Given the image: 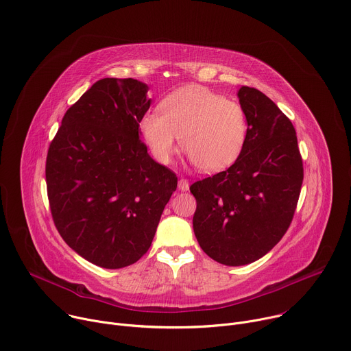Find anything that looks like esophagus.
<instances>
[{
	"mask_svg": "<svg viewBox=\"0 0 351 351\" xmlns=\"http://www.w3.org/2000/svg\"><path fill=\"white\" fill-rule=\"evenodd\" d=\"M178 189H180V191H184V192L189 189V182H188L186 178H181V180L178 181Z\"/></svg>",
	"mask_w": 351,
	"mask_h": 351,
	"instance_id": "obj_1",
	"label": "esophagus"
}]
</instances>
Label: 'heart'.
Returning <instances> with one entry per match:
<instances>
[{
  "mask_svg": "<svg viewBox=\"0 0 351 351\" xmlns=\"http://www.w3.org/2000/svg\"><path fill=\"white\" fill-rule=\"evenodd\" d=\"M160 114L147 112L141 132L154 159L169 165L182 150L205 173L234 165L248 139V119L243 106L208 88L189 85L174 90L159 104Z\"/></svg>",
  "mask_w": 351,
  "mask_h": 351,
  "instance_id": "heart-1",
  "label": "heart"
}]
</instances>
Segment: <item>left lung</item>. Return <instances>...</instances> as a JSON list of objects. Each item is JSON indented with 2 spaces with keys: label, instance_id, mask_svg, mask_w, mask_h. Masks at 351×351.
<instances>
[{
  "label": "left lung",
  "instance_id": "1",
  "mask_svg": "<svg viewBox=\"0 0 351 351\" xmlns=\"http://www.w3.org/2000/svg\"><path fill=\"white\" fill-rule=\"evenodd\" d=\"M240 104L248 139L227 170L193 182L192 224L206 255L227 266L258 261L274 248L293 220L304 178L295 130L261 90L243 86Z\"/></svg>",
  "mask_w": 351,
  "mask_h": 351
}]
</instances>
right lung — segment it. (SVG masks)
Instances as JSON below:
<instances>
[{"label": "right lung", "instance_id": "obj_1", "mask_svg": "<svg viewBox=\"0 0 351 351\" xmlns=\"http://www.w3.org/2000/svg\"><path fill=\"white\" fill-rule=\"evenodd\" d=\"M147 85L104 77L72 104L50 143L47 195L62 240L86 261L120 269L141 259L177 176L139 139Z\"/></svg>", "mask_w": 351, "mask_h": 351}]
</instances>
